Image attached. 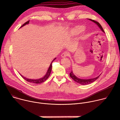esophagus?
Masks as SVG:
<instances>
[{
    "mask_svg": "<svg viewBox=\"0 0 120 120\" xmlns=\"http://www.w3.org/2000/svg\"><path fill=\"white\" fill-rule=\"evenodd\" d=\"M69 55V53L67 52H64L61 55L62 58H65L67 57Z\"/></svg>",
    "mask_w": 120,
    "mask_h": 120,
    "instance_id": "1",
    "label": "esophagus"
}]
</instances>
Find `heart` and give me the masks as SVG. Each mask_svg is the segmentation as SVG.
I'll list each match as a JSON object with an SVG mask.
<instances>
[{
  "instance_id": "obj_1",
  "label": "heart",
  "mask_w": 120,
  "mask_h": 120,
  "mask_svg": "<svg viewBox=\"0 0 120 120\" xmlns=\"http://www.w3.org/2000/svg\"><path fill=\"white\" fill-rule=\"evenodd\" d=\"M84 29V27L81 26H78L75 27V28L72 30V33L73 34H78L80 33Z\"/></svg>"
}]
</instances>
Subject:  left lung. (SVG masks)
<instances>
[{
  "mask_svg": "<svg viewBox=\"0 0 120 120\" xmlns=\"http://www.w3.org/2000/svg\"><path fill=\"white\" fill-rule=\"evenodd\" d=\"M88 20H89L90 21H92L94 22V23H95L98 26L99 28L100 29V30L102 31L103 33H105L104 32V31L102 28V27L101 26V25L100 24V23L99 22H98L97 21H95L93 20H91V19H88ZM100 75L97 76V77H95V78H91V79H80V78H78L77 77H76L74 73H73L72 71H71L70 73V77L74 80L75 82H77V83L80 84V85H88V84H90L91 83H92V82H93L95 81L99 76Z\"/></svg>",
  "mask_w": 120,
  "mask_h": 120,
  "instance_id": "obj_1",
  "label": "left lung"
}]
</instances>
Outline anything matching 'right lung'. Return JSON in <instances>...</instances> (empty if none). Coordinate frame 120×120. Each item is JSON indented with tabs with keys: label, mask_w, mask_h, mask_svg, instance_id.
Listing matches in <instances>:
<instances>
[{
	"label": "right lung",
	"mask_w": 120,
	"mask_h": 120,
	"mask_svg": "<svg viewBox=\"0 0 120 120\" xmlns=\"http://www.w3.org/2000/svg\"><path fill=\"white\" fill-rule=\"evenodd\" d=\"M29 21H27V22H26L25 23H24L22 26H21L20 28H21V27H23V26L25 25L26 24H29ZM56 59V58H55L52 61V62H51V64H50V66H49V69H48V71H47V73H46V74L45 75L44 77H43L42 78H40V79H31L27 78H26V77H24V76H23L22 75H21L22 77L24 80H25L27 81V82H32V83H34V84H40V83H42V82H44V81H45L46 80H47V79L49 78V75H50L51 71V70H52V63L53 61L55 59Z\"/></svg>",
	"instance_id": "obj_1"
}]
</instances>
